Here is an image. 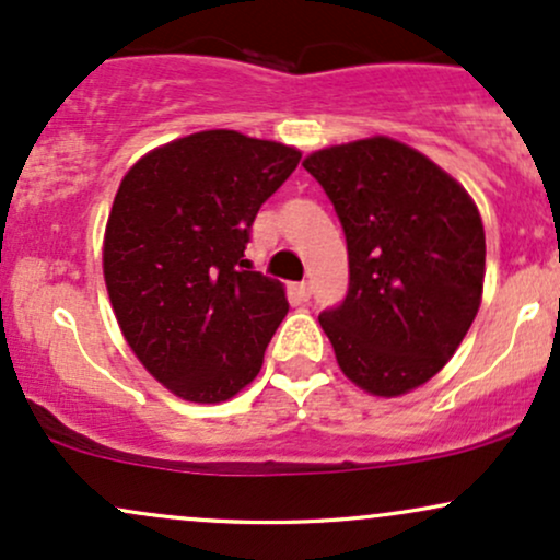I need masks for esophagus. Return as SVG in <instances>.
Returning <instances> with one entry per match:
<instances>
[{
	"mask_svg": "<svg viewBox=\"0 0 560 560\" xmlns=\"http://www.w3.org/2000/svg\"><path fill=\"white\" fill-rule=\"evenodd\" d=\"M294 289H298L300 300H307V298H311V284H307V281H300V284L294 287Z\"/></svg>",
	"mask_w": 560,
	"mask_h": 560,
	"instance_id": "esophagus-1",
	"label": "esophagus"
}]
</instances>
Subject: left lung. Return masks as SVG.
<instances>
[{"label": "left lung", "mask_w": 560, "mask_h": 560, "mask_svg": "<svg viewBox=\"0 0 560 560\" xmlns=\"http://www.w3.org/2000/svg\"><path fill=\"white\" fill-rule=\"evenodd\" d=\"M302 165L324 186L347 240V298L318 316L339 369L376 397L421 387L477 318V205L440 165L387 137L326 147Z\"/></svg>", "instance_id": "8db88e82"}]
</instances>
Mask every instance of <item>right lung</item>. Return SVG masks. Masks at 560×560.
I'll list each match as a JSON object with an SVG mask.
<instances>
[{"instance_id":"obj_1","label":"right lung","mask_w":560,"mask_h":560,"mask_svg":"<svg viewBox=\"0 0 560 560\" xmlns=\"http://www.w3.org/2000/svg\"><path fill=\"white\" fill-rule=\"evenodd\" d=\"M300 158L218 128L147 152L118 186L107 294L133 355L182 400L223 402L258 376L289 302L279 281L249 271L244 249Z\"/></svg>"}]
</instances>
